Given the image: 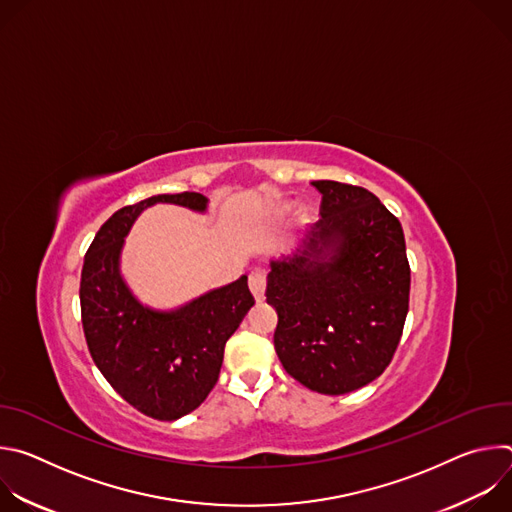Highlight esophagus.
<instances>
[{
	"mask_svg": "<svg viewBox=\"0 0 512 512\" xmlns=\"http://www.w3.org/2000/svg\"><path fill=\"white\" fill-rule=\"evenodd\" d=\"M265 283H267V277H265V271L263 269H255L251 271L249 275V287L253 291V296L257 302H261L265 298Z\"/></svg>",
	"mask_w": 512,
	"mask_h": 512,
	"instance_id": "1",
	"label": "esophagus"
}]
</instances>
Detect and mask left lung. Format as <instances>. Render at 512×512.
I'll return each mask as SVG.
<instances>
[{"mask_svg": "<svg viewBox=\"0 0 512 512\" xmlns=\"http://www.w3.org/2000/svg\"><path fill=\"white\" fill-rule=\"evenodd\" d=\"M322 218L294 257L271 261L267 304L283 369L344 395L375 381L399 346L411 269L399 218L367 188L316 180Z\"/></svg>", "mask_w": 512, "mask_h": 512, "instance_id": "left-lung-1", "label": "left lung"}]
</instances>
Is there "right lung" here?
I'll return each mask as SVG.
<instances>
[{
	"label": "right lung",
	"instance_id": "obj_1",
	"mask_svg": "<svg viewBox=\"0 0 512 512\" xmlns=\"http://www.w3.org/2000/svg\"><path fill=\"white\" fill-rule=\"evenodd\" d=\"M156 202L198 212V192L158 194L119 208L95 235L81 273V318L89 352L109 385L143 415L174 421L194 411L221 373L225 344L255 298L247 275L174 310L141 306L119 273L123 237Z\"/></svg>",
	"mask_w": 512,
	"mask_h": 512
}]
</instances>
